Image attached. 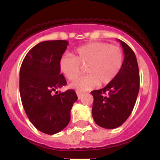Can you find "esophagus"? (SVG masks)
Listing matches in <instances>:
<instances>
[{"instance_id":"esophagus-1","label":"esophagus","mask_w":160,"mask_h":160,"mask_svg":"<svg viewBox=\"0 0 160 160\" xmlns=\"http://www.w3.org/2000/svg\"><path fill=\"white\" fill-rule=\"evenodd\" d=\"M77 95H78V99H80V98H81V97L83 95V93L82 92H79V91H77Z\"/></svg>"}]
</instances>
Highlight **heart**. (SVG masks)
<instances>
[{
  "mask_svg": "<svg viewBox=\"0 0 160 160\" xmlns=\"http://www.w3.org/2000/svg\"><path fill=\"white\" fill-rule=\"evenodd\" d=\"M123 54L118 46L107 42H90L75 50V57L64 55L59 60L63 75L73 81L87 67V76L76 80L70 87L78 91L89 90L98 85H107L115 78L122 69Z\"/></svg>",
  "mask_w": 160,
  "mask_h": 160,
  "instance_id": "obj_1",
  "label": "heart"
}]
</instances>
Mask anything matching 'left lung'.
<instances>
[{
    "mask_svg": "<svg viewBox=\"0 0 160 160\" xmlns=\"http://www.w3.org/2000/svg\"><path fill=\"white\" fill-rule=\"evenodd\" d=\"M118 41L124 53L122 69L104 88L91 91L93 118L97 125L106 129L118 128L128 119L139 90V71L135 53L125 42Z\"/></svg>",
    "mask_w": 160,
    "mask_h": 160,
    "instance_id": "1",
    "label": "left lung"
}]
</instances>
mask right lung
<instances>
[{"label": "right lung", "mask_w": 160, "mask_h": 160, "mask_svg": "<svg viewBox=\"0 0 160 160\" xmlns=\"http://www.w3.org/2000/svg\"><path fill=\"white\" fill-rule=\"evenodd\" d=\"M68 45L65 40L38 43L25 55L20 70V95L26 115L38 131L47 135L58 133L69 124L78 99L73 90L56 91L66 85L59 60Z\"/></svg>", "instance_id": "1"}]
</instances>
